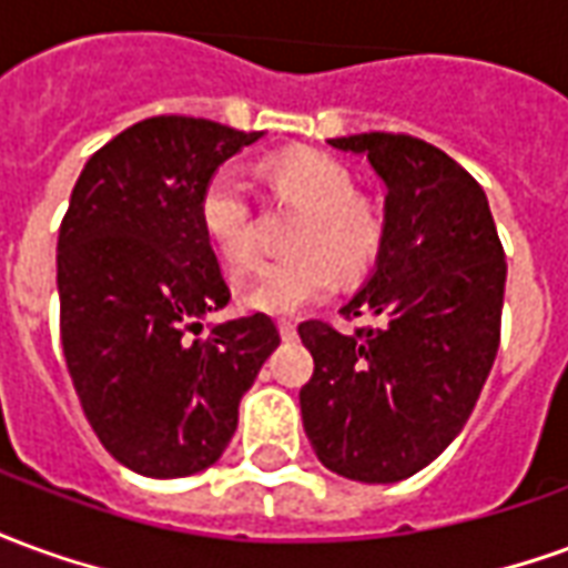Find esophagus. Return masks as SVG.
<instances>
[{"label": "esophagus", "instance_id": "1", "mask_svg": "<svg viewBox=\"0 0 568 568\" xmlns=\"http://www.w3.org/2000/svg\"><path fill=\"white\" fill-rule=\"evenodd\" d=\"M280 334H283V341H295V337H297V325H295V322L283 320V322H280Z\"/></svg>", "mask_w": 568, "mask_h": 568}]
</instances>
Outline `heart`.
Instances as JSON below:
<instances>
[{
  "instance_id": "1",
  "label": "heart",
  "mask_w": 568,
  "mask_h": 568,
  "mask_svg": "<svg viewBox=\"0 0 568 568\" xmlns=\"http://www.w3.org/2000/svg\"><path fill=\"white\" fill-rule=\"evenodd\" d=\"M273 179L307 219L295 231L297 252L267 261L243 292V304L267 316H295L337 288L341 271L356 276L377 261L383 219L368 200L356 197V175L332 154L297 151L273 163ZM200 231L231 273L258 261V231L252 219L246 179L236 166H219L197 200Z\"/></svg>"
}]
</instances>
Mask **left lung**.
Wrapping results in <instances>:
<instances>
[{
	"label": "left lung",
	"mask_w": 568,
	"mask_h": 568,
	"mask_svg": "<svg viewBox=\"0 0 568 568\" xmlns=\"http://www.w3.org/2000/svg\"><path fill=\"white\" fill-rule=\"evenodd\" d=\"M328 145L365 154L386 182L377 267L341 310L381 325H297L313 356L301 417L325 468L395 484L438 459L471 417L499 349L508 264L484 187L450 154L405 133Z\"/></svg>",
	"instance_id": "1"
}]
</instances>
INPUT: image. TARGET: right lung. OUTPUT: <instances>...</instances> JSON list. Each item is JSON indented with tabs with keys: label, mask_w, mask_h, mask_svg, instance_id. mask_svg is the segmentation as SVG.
I'll use <instances>...</instances> for the list:
<instances>
[{
	"label": "right lung",
	"mask_w": 568,
	"mask_h": 568,
	"mask_svg": "<svg viewBox=\"0 0 568 568\" xmlns=\"http://www.w3.org/2000/svg\"><path fill=\"white\" fill-rule=\"evenodd\" d=\"M258 136L206 118H145L91 154L72 187L57 240L63 356L100 444L136 475L210 468L280 346L264 313L200 325L231 301L200 231V191Z\"/></svg>",
	"instance_id": "right-lung-1"
}]
</instances>
